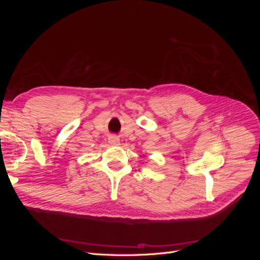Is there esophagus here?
<instances>
[{"label":"esophagus","mask_w":260,"mask_h":260,"mask_svg":"<svg viewBox=\"0 0 260 260\" xmlns=\"http://www.w3.org/2000/svg\"><path fill=\"white\" fill-rule=\"evenodd\" d=\"M119 138L118 137H116V136H111L108 138V142L111 143V144H113V145H117V144H119Z\"/></svg>","instance_id":"34e87169"}]
</instances>
